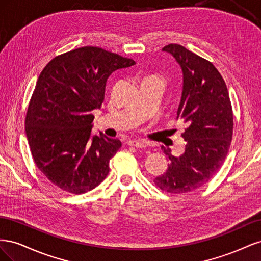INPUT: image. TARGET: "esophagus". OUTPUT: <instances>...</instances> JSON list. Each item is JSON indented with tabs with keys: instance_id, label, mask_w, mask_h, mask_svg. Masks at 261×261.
<instances>
[{
	"instance_id": "34e87169",
	"label": "esophagus",
	"mask_w": 261,
	"mask_h": 261,
	"mask_svg": "<svg viewBox=\"0 0 261 261\" xmlns=\"http://www.w3.org/2000/svg\"><path fill=\"white\" fill-rule=\"evenodd\" d=\"M127 145L134 146L136 148H145L147 146V143L145 140H128Z\"/></svg>"
}]
</instances>
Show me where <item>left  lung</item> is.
<instances>
[{
    "label": "left lung",
    "instance_id": "1",
    "mask_svg": "<svg viewBox=\"0 0 261 261\" xmlns=\"http://www.w3.org/2000/svg\"><path fill=\"white\" fill-rule=\"evenodd\" d=\"M176 60L183 73V90L177 120L186 125L181 134L185 151L168 156V170L154 178L164 192L185 194L196 191L216 175L228 152L233 135V112L224 80L211 62L171 43L162 49Z\"/></svg>",
    "mask_w": 261,
    "mask_h": 261
}]
</instances>
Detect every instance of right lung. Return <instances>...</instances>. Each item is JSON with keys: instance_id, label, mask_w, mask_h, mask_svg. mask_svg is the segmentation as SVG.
I'll return each instance as SVG.
<instances>
[{"instance_id": "obj_1", "label": "right lung", "mask_w": 261, "mask_h": 261, "mask_svg": "<svg viewBox=\"0 0 261 261\" xmlns=\"http://www.w3.org/2000/svg\"><path fill=\"white\" fill-rule=\"evenodd\" d=\"M135 61L97 46H83L51 60L38 78L25 127L38 169L70 194L97 187L122 144L91 135L92 110L105 100L109 76Z\"/></svg>"}]
</instances>
